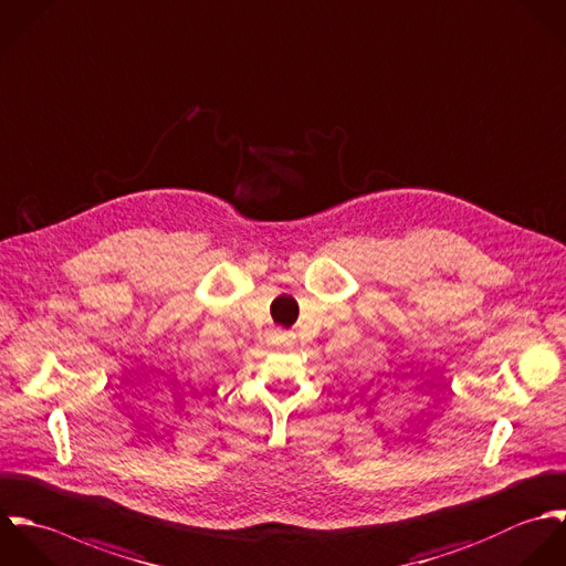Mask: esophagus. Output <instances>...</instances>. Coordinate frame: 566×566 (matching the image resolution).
I'll return each mask as SVG.
<instances>
[{
    "label": "esophagus",
    "instance_id": "1",
    "mask_svg": "<svg viewBox=\"0 0 566 566\" xmlns=\"http://www.w3.org/2000/svg\"><path fill=\"white\" fill-rule=\"evenodd\" d=\"M279 338H281V340H287L290 336H287V334H279Z\"/></svg>",
    "mask_w": 566,
    "mask_h": 566
}]
</instances>
